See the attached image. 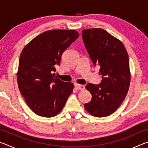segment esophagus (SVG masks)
I'll return each mask as SVG.
<instances>
[{
  "mask_svg": "<svg viewBox=\"0 0 148 148\" xmlns=\"http://www.w3.org/2000/svg\"><path fill=\"white\" fill-rule=\"evenodd\" d=\"M75 87H76L77 89L79 90H84L85 89V86L83 85H79V84H75Z\"/></svg>",
  "mask_w": 148,
  "mask_h": 148,
  "instance_id": "34e87169",
  "label": "esophagus"
}]
</instances>
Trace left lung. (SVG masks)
Returning <instances> with one entry per match:
<instances>
[{
  "instance_id": "left-lung-1",
  "label": "left lung",
  "mask_w": 148,
  "mask_h": 148,
  "mask_svg": "<svg viewBox=\"0 0 148 148\" xmlns=\"http://www.w3.org/2000/svg\"><path fill=\"white\" fill-rule=\"evenodd\" d=\"M82 38L92 64L99 65L102 76L100 84L86 85L92 99L84 108L95 117L108 116L119 107L129 91L128 53L119 40L102 29H84Z\"/></svg>"
}]
</instances>
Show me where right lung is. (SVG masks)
Instances as JSON below:
<instances>
[{
  "label": "right lung",
  "instance_id": "right-lung-1",
  "mask_svg": "<svg viewBox=\"0 0 148 148\" xmlns=\"http://www.w3.org/2000/svg\"><path fill=\"white\" fill-rule=\"evenodd\" d=\"M74 30H50L39 34L21 51L17 78L19 91L34 114L56 116L63 108L74 84L57 78L63 52L78 38Z\"/></svg>",
  "mask_w": 148,
  "mask_h": 148
}]
</instances>
